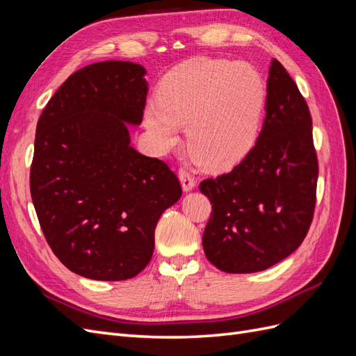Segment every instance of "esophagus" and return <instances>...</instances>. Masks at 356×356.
Instances as JSON below:
<instances>
[{
  "label": "esophagus",
  "mask_w": 356,
  "mask_h": 356,
  "mask_svg": "<svg viewBox=\"0 0 356 356\" xmlns=\"http://www.w3.org/2000/svg\"><path fill=\"white\" fill-rule=\"evenodd\" d=\"M179 181H181L182 190H184V191H191L193 188L196 187L195 177H193L188 172V169H186V168L179 169Z\"/></svg>",
  "instance_id": "1"
}]
</instances>
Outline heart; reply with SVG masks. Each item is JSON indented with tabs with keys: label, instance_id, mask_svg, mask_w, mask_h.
Masks as SVG:
<instances>
[{
	"label": "heart",
	"instance_id": "b5f03b06",
	"mask_svg": "<svg viewBox=\"0 0 356 356\" xmlns=\"http://www.w3.org/2000/svg\"><path fill=\"white\" fill-rule=\"evenodd\" d=\"M266 99L260 72L242 62L196 58L168 72L144 122L161 152L187 127V147L203 169L221 172L250 153Z\"/></svg>",
	"mask_w": 356,
	"mask_h": 356
}]
</instances>
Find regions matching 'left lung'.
<instances>
[{
  "mask_svg": "<svg viewBox=\"0 0 356 356\" xmlns=\"http://www.w3.org/2000/svg\"><path fill=\"white\" fill-rule=\"evenodd\" d=\"M316 181L309 106L282 63L273 59L255 145L229 174L200 182L212 203L202 239L204 255L227 273L261 272L284 260L309 232Z\"/></svg>",
  "mask_w": 356,
  "mask_h": 356,
  "instance_id": "1",
  "label": "left lung"
}]
</instances>
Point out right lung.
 Masks as SVG:
<instances>
[{"instance_id":"right-lung-1","label":"right lung","mask_w":356,"mask_h":356,"mask_svg":"<svg viewBox=\"0 0 356 356\" xmlns=\"http://www.w3.org/2000/svg\"><path fill=\"white\" fill-rule=\"evenodd\" d=\"M145 68L105 60L75 71L42 110L31 165V197L60 263L95 281L143 272L160 215L182 195L165 161L131 145L143 122Z\"/></svg>"}]
</instances>
